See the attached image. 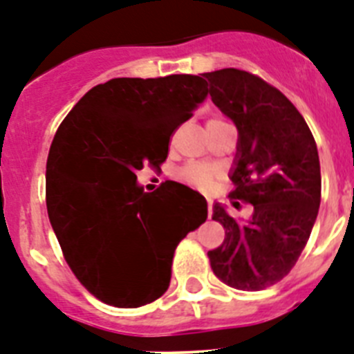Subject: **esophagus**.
Here are the masks:
<instances>
[{"mask_svg":"<svg viewBox=\"0 0 354 354\" xmlns=\"http://www.w3.org/2000/svg\"><path fill=\"white\" fill-rule=\"evenodd\" d=\"M212 216V200H209V218Z\"/></svg>","mask_w":354,"mask_h":354,"instance_id":"obj_1","label":"esophagus"}]
</instances>
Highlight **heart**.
<instances>
[{"mask_svg":"<svg viewBox=\"0 0 354 354\" xmlns=\"http://www.w3.org/2000/svg\"><path fill=\"white\" fill-rule=\"evenodd\" d=\"M216 122L221 120L212 118V120H209V124H216ZM216 174H218V171L210 167V165H207V163H187V165H183L180 169V180L185 182L187 185L201 189V191H205V189H209L212 185Z\"/></svg>","mask_w":354,"mask_h":354,"instance_id":"b5f03b06","label":"heart"}]
</instances>
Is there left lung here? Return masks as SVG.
<instances>
[{
	"instance_id": "obj_1",
	"label": "left lung",
	"mask_w": 354,
	"mask_h": 354,
	"mask_svg": "<svg viewBox=\"0 0 354 354\" xmlns=\"http://www.w3.org/2000/svg\"><path fill=\"white\" fill-rule=\"evenodd\" d=\"M203 77L239 131L230 198L254 207L248 221H237L214 205L225 241L209 252L210 266L228 286L259 292L286 277L310 239L320 207L319 151L301 113L261 77L236 68Z\"/></svg>"
}]
</instances>
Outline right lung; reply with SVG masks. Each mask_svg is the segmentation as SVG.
<instances>
[{
	"mask_svg": "<svg viewBox=\"0 0 354 354\" xmlns=\"http://www.w3.org/2000/svg\"><path fill=\"white\" fill-rule=\"evenodd\" d=\"M209 93L203 75L111 79L61 122L46 160V209L79 283L115 308L167 292L178 243L207 219L200 192L165 182L154 192L136 172L160 169L169 140Z\"/></svg>",
	"mask_w": 354,
	"mask_h": 354,
	"instance_id": "obj_1",
	"label": "right lung"
}]
</instances>
